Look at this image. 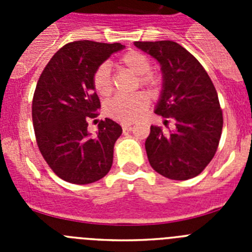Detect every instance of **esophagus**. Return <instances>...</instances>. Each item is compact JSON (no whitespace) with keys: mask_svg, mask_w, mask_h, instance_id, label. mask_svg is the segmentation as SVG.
Masks as SVG:
<instances>
[{"mask_svg":"<svg viewBox=\"0 0 252 252\" xmlns=\"http://www.w3.org/2000/svg\"><path fill=\"white\" fill-rule=\"evenodd\" d=\"M131 128H132L131 124H122V130H124V132H126V131H131Z\"/></svg>","mask_w":252,"mask_h":252,"instance_id":"obj_1","label":"esophagus"}]
</instances>
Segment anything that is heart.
I'll use <instances>...</instances> for the list:
<instances>
[{
	"label": "heart",
	"mask_w": 252,
	"mask_h": 252,
	"mask_svg": "<svg viewBox=\"0 0 252 252\" xmlns=\"http://www.w3.org/2000/svg\"><path fill=\"white\" fill-rule=\"evenodd\" d=\"M120 65L135 73L141 86L157 88L159 86V78L150 73L151 63L149 58L136 50H130L120 58ZM93 88L99 95L107 97L113 90V81L111 75L110 64H99L92 75ZM150 99L145 92H136L130 95H116L104 106L106 115L116 121L130 124L140 119L148 110Z\"/></svg>",
	"instance_id": "obj_1"
}]
</instances>
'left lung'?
Listing matches in <instances>:
<instances>
[{
    "label": "left lung",
    "mask_w": 252,
    "mask_h": 252,
    "mask_svg": "<svg viewBox=\"0 0 252 252\" xmlns=\"http://www.w3.org/2000/svg\"><path fill=\"white\" fill-rule=\"evenodd\" d=\"M161 65L164 84L155 113L173 119L174 131L151 126L145 141L150 165L162 177H197L215 157L223 116L217 91L202 64L175 41H135ZM168 124V121L165 122Z\"/></svg>",
    "instance_id": "obj_1"
}]
</instances>
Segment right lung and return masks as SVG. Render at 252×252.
Here are the masks:
<instances>
[{"label":"right lung","mask_w":252,"mask_h":252,"mask_svg":"<svg viewBox=\"0 0 252 252\" xmlns=\"http://www.w3.org/2000/svg\"><path fill=\"white\" fill-rule=\"evenodd\" d=\"M124 48L79 40L60 48L44 68L32 98V125L40 153L60 179L90 184L110 171L119 124L101 120L91 136L88 121L101 108L92 75L95 68Z\"/></svg>","instance_id":"obj_1"}]
</instances>
